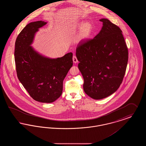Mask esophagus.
Here are the masks:
<instances>
[{
  "mask_svg": "<svg viewBox=\"0 0 146 146\" xmlns=\"http://www.w3.org/2000/svg\"><path fill=\"white\" fill-rule=\"evenodd\" d=\"M73 61L74 63H76L78 62V59L76 58V56H73Z\"/></svg>",
  "mask_w": 146,
  "mask_h": 146,
  "instance_id": "1",
  "label": "esophagus"
}]
</instances>
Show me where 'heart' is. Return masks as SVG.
Wrapping results in <instances>:
<instances>
[{"label":"heart","instance_id":"b5f03b06","mask_svg":"<svg viewBox=\"0 0 146 146\" xmlns=\"http://www.w3.org/2000/svg\"><path fill=\"white\" fill-rule=\"evenodd\" d=\"M79 27L81 28L78 37V40L83 41L88 39L92 31L93 27L92 24L88 22H85L84 24L81 23L79 25Z\"/></svg>","mask_w":146,"mask_h":146}]
</instances>
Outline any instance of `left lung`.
Masks as SVG:
<instances>
[{"label":"left lung","instance_id":"obj_1","mask_svg":"<svg viewBox=\"0 0 146 146\" xmlns=\"http://www.w3.org/2000/svg\"><path fill=\"white\" fill-rule=\"evenodd\" d=\"M94 38L79 42L76 56L83 76L84 92L95 100L110 96L122 83L128 61V49L122 31L106 19Z\"/></svg>","mask_w":146,"mask_h":146}]
</instances>
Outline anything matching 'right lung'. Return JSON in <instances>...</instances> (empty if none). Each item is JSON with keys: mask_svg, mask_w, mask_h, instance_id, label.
<instances>
[{"mask_svg": "<svg viewBox=\"0 0 146 146\" xmlns=\"http://www.w3.org/2000/svg\"><path fill=\"white\" fill-rule=\"evenodd\" d=\"M46 23L33 22L23 28L16 38L14 55L17 77L29 95L36 101L51 103L62 93L63 80L73 65V54L50 58L31 46L36 32Z\"/></svg>", "mask_w": 146, "mask_h": 146, "instance_id": "1", "label": "right lung"}]
</instances>
